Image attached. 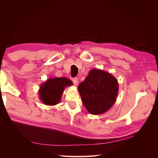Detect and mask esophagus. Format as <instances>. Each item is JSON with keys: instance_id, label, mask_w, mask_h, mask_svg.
<instances>
[{"instance_id": "1", "label": "esophagus", "mask_w": 158, "mask_h": 158, "mask_svg": "<svg viewBox=\"0 0 158 158\" xmlns=\"http://www.w3.org/2000/svg\"><path fill=\"white\" fill-rule=\"evenodd\" d=\"M72 80H73V82L75 85H77L78 84V79L77 78H74L72 79Z\"/></svg>"}]
</instances>
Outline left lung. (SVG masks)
<instances>
[{"label":"left lung","mask_w":158,"mask_h":158,"mask_svg":"<svg viewBox=\"0 0 158 158\" xmlns=\"http://www.w3.org/2000/svg\"><path fill=\"white\" fill-rule=\"evenodd\" d=\"M84 106L92 114H101L110 109L117 100L118 81L101 69H92L78 87Z\"/></svg>","instance_id":"1"}]
</instances>
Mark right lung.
Masks as SVG:
<instances>
[{"mask_svg": "<svg viewBox=\"0 0 158 158\" xmlns=\"http://www.w3.org/2000/svg\"><path fill=\"white\" fill-rule=\"evenodd\" d=\"M72 85L73 82L65 77L50 78L41 84L39 98L46 106H55L60 102L64 89Z\"/></svg>", "mask_w": 158, "mask_h": 158, "instance_id": "1", "label": "right lung"}]
</instances>
